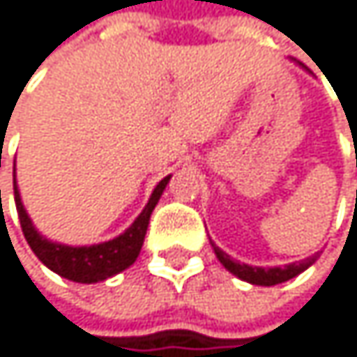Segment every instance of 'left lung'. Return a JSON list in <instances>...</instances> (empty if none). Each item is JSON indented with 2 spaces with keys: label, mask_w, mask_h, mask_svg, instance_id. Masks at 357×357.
I'll use <instances>...</instances> for the list:
<instances>
[{
  "label": "left lung",
  "mask_w": 357,
  "mask_h": 357,
  "mask_svg": "<svg viewBox=\"0 0 357 357\" xmlns=\"http://www.w3.org/2000/svg\"><path fill=\"white\" fill-rule=\"evenodd\" d=\"M212 246H214V252L218 257V261L233 276H238V278H242V280H246L250 284H261V287H272V284L284 282V280H289V278H296L306 268H310L314 264V259H317V255H312V257L304 259V261H300V264H289V266H284V268H257V266H246V264L236 261V259H231L216 244H212Z\"/></svg>",
  "instance_id": "1"
}]
</instances>
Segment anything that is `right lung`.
<instances>
[{
  "mask_svg": "<svg viewBox=\"0 0 357 357\" xmlns=\"http://www.w3.org/2000/svg\"><path fill=\"white\" fill-rule=\"evenodd\" d=\"M169 180H171V175H167L165 180L158 182L147 205L143 208V212L137 216V220L124 233H121V236H117L109 242H102V244L66 246V244L47 240L45 236H40L36 231L31 218L27 216V212L23 208V201H21V195L17 188V177H15V203H17L23 236H25L29 248L33 250V255L55 274H59L68 280H75V282H85V284L107 280L119 272H124L126 268H130L137 261L143 240H145L149 216H152Z\"/></svg>",
  "mask_w": 357,
  "mask_h": 357,
  "instance_id": "1",
  "label": "right lung"
}]
</instances>
